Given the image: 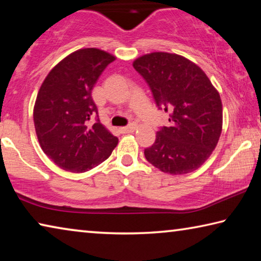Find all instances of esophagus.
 <instances>
[{"instance_id":"esophagus-1","label":"esophagus","mask_w":261,"mask_h":261,"mask_svg":"<svg viewBox=\"0 0 261 261\" xmlns=\"http://www.w3.org/2000/svg\"><path fill=\"white\" fill-rule=\"evenodd\" d=\"M137 127H138V125H137L136 123H131V124H129L127 126L121 127V132L122 134H129V132H134Z\"/></svg>"}]
</instances>
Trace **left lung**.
<instances>
[{
  "label": "left lung",
  "instance_id": "obj_1",
  "mask_svg": "<svg viewBox=\"0 0 261 261\" xmlns=\"http://www.w3.org/2000/svg\"><path fill=\"white\" fill-rule=\"evenodd\" d=\"M151 88L159 109L169 113L146 160L163 173L183 175L199 168L213 152L222 131V102L206 73L185 57L151 53L134 62Z\"/></svg>",
  "mask_w": 261,
  "mask_h": 261
}]
</instances>
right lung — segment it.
Here are the masks:
<instances>
[{"instance_id": "add662e5", "label": "right lung", "mask_w": 261, "mask_h": 261, "mask_svg": "<svg viewBox=\"0 0 261 261\" xmlns=\"http://www.w3.org/2000/svg\"><path fill=\"white\" fill-rule=\"evenodd\" d=\"M116 57L96 48L68 55L48 73L35 100L39 144L50 160L71 173H85L110 156L118 143L101 124L92 90ZM96 115L97 122L88 120Z\"/></svg>"}]
</instances>
